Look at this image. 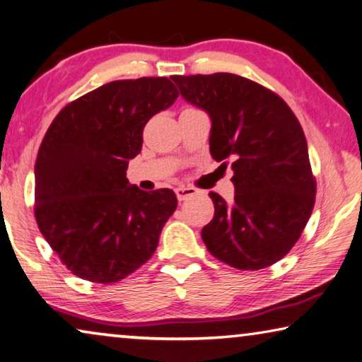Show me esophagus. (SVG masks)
<instances>
[{
  "label": "esophagus",
  "mask_w": 362,
  "mask_h": 362,
  "mask_svg": "<svg viewBox=\"0 0 362 362\" xmlns=\"http://www.w3.org/2000/svg\"><path fill=\"white\" fill-rule=\"evenodd\" d=\"M175 192H176L177 200H186V199L192 197V195L197 194V189L191 187V186H180V187H176Z\"/></svg>",
  "instance_id": "esophagus-1"
}]
</instances>
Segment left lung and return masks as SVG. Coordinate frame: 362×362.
<instances>
[{
    "instance_id": "left-lung-1",
    "label": "left lung",
    "mask_w": 362,
    "mask_h": 362,
    "mask_svg": "<svg viewBox=\"0 0 362 362\" xmlns=\"http://www.w3.org/2000/svg\"><path fill=\"white\" fill-rule=\"evenodd\" d=\"M171 78L187 103L210 115L211 157L233 160L234 202L210 192L215 216L202 229L206 248L237 269L268 268L297 244L316 200L300 122L286 100L244 76Z\"/></svg>"
}]
</instances>
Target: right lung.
<instances>
[{"mask_svg":"<svg viewBox=\"0 0 362 362\" xmlns=\"http://www.w3.org/2000/svg\"><path fill=\"white\" fill-rule=\"evenodd\" d=\"M180 96L167 76L105 83L59 112L35 163V218L61 262L85 281L125 279L149 259L176 210L171 189L127 180L142 129Z\"/></svg>","mask_w":362,"mask_h":362,"instance_id":"1","label":"right lung"}]
</instances>
